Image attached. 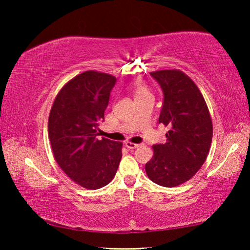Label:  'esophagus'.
I'll return each instance as SVG.
<instances>
[{"label":"esophagus","instance_id":"obj_1","mask_svg":"<svg viewBox=\"0 0 250 250\" xmlns=\"http://www.w3.org/2000/svg\"><path fill=\"white\" fill-rule=\"evenodd\" d=\"M125 146L128 147V149H137V147L140 146V145H137V143H132V142H129V141L125 142Z\"/></svg>","mask_w":250,"mask_h":250}]
</instances>
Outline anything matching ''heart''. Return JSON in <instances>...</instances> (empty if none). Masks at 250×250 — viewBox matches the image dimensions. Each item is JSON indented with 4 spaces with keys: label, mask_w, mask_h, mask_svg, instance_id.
<instances>
[{
    "label": "heart",
    "mask_w": 250,
    "mask_h": 250,
    "mask_svg": "<svg viewBox=\"0 0 250 250\" xmlns=\"http://www.w3.org/2000/svg\"><path fill=\"white\" fill-rule=\"evenodd\" d=\"M147 94H150L149 90H147L145 86H141V84L137 86V88H135L134 90V97H139V96H143Z\"/></svg>",
    "instance_id": "1"
}]
</instances>
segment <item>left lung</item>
Returning a JSON list of instances; mask_svg holds the SVG:
<instances>
[{
    "label": "left lung",
    "instance_id": "obj_1",
    "mask_svg": "<svg viewBox=\"0 0 250 250\" xmlns=\"http://www.w3.org/2000/svg\"><path fill=\"white\" fill-rule=\"evenodd\" d=\"M163 91L159 124L168 128L167 142L154 145V154L146 164L149 179L174 188L196 174L204 164L213 138V124L204 97L183 71L150 73Z\"/></svg>",
    "mask_w": 250,
    "mask_h": 250
}]
</instances>
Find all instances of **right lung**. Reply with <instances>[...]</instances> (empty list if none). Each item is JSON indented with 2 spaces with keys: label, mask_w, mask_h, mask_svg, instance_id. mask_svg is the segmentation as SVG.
I'll use <instances>...</instances> for the list:
<instances>
[{
  "label": "right lung",
  "mask_w": 250,
  "mask_h": 250,
  "mask_svg": "<svg viewBox=\"0 0 250 250\" xmlns=\"http://www.w3.org/2000/svg\"><path fill=\"white\" fill-rule=\"evenodd\" d=\"M116 82L109 74L84 71L62 88L50 109L48 138L55 161L88 189L109 184L121 161V142L97 139Z\"/></svg>",
  "instance_id": "add662e5"
}]
</instances>
